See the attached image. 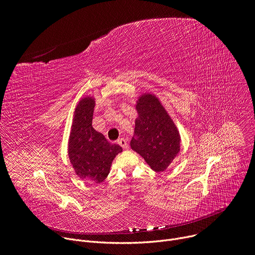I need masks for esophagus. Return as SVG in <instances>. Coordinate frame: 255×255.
Instances as JSON below:
<instances>
[{
    "label": "esophagus",
    "instance_id": "obj_1",
    "mask_svg": "<svg viewBox=\"0 0 255 255\" xmlns=\"http://www.w3.org/2000/svg\"><path fill=\"white\" fill-rule=\"evenodd\" d=\"M118 143L122 146L123 149H127L128 148V144H127V141H126V139L125 138H120V139H118Z\"/></svg>",
    "mask_w": 255,
    "mask_h": 255
}]
</instances>
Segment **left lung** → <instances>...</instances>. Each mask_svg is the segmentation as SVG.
<instances>
[{"label": "left lung", "instance_id": "1", "mask_svg": "<svg viewBox=\"0 0 255 255\" xmlns=\"http://www.w3.org/2000/svg\"><path fill=\"white\" fill-rule=\"evenodd\" d=\"M137 118L130 146L157 172L164 171L181 151V136L177 126L159 98L142 93L137 98Z\"/></svg>", "mask_w": 255, "mask_h": 255}]
</instances>
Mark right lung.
<instances>
[{
	"label": "right lung",
	"mask_w": 255,
	"mask_h": 255,
	"mask_svg": "<svg viewBox=\"0 0 255 255\" xmlns=\"http://www.w3.org/2000/svg\"><path fill=\"white\" fill-rule=\"evenodd\" d=\"M94 107L93 96L78 101L68 140V157L77 177L99 184L109 176L113 160L123 149L107 141L102 133L93 128Z\"/></svg>",
	"instance_id": "1"
}]
</instances>
